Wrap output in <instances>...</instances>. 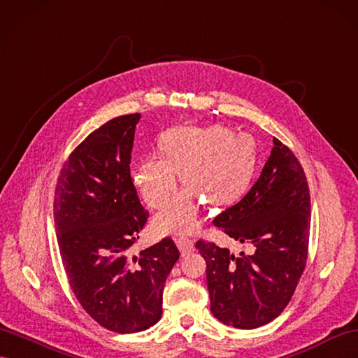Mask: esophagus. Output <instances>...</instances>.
I'll use <instances>...</instances> for the list:
<instances>
[{"label": "esophagus", "mask_w": 358, "mask_h": 358, "mask_svg": "<svg viewBox=\"0 0 358 358\" xmlns=\"http://www.w3.org/2000/svg\"><path fill=\"white\" fill-rule=\"evenodd\" d=\"M176 245H178L179 250H180L182 257L189 255L191 252L194 250V243L191 241V240H188V238H178V240H176Z\"/></svg>", "instance_id": "obj_1"}]
</instances>
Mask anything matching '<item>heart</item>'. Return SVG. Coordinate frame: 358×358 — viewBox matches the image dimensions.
Listing matches in <instances>:
<instances>
[{
    "instance_id": "1",
    "label": "heart",
    "mask_w": 358,
    "mask_h": 358,
    "mask_svg": "<svg viewBox=\"0 0 358 358\" xmlns=\"http://www.w3.org/2000/svg\"><path fill=\"white\" fill-rule=\"evenodd\" d=\"M162 158L149 156L134 169L139 193L152 208H162L178 188V173L189 189L182 191L156 215L159 232L185 235L200 223L197 196L211 205L232 202L246 189L257 162L249 135L223 127H176L159 139Z\"/></svg>"
}]
</instances>
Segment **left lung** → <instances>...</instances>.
Returning <instances> with one entry per match:
<instances>
[{"label": "left lung", "mask_w": 358, "mask_h": 358, "mask_svg": "<svg viewBox=\"0 0 358 358\" xmlns=\"http://www.w3.org/2000/svg\"><path fill=\"white\" fill-rule=\"evenodd\" d=\"M310 189L298 158L280 139L258 180L238 203L214 219L250 254L199 240L214 317L240 329L272 322L290 302L305 268L310 231Z\"/></svg>", "instance_id": "8db88e82"}]
</instances>
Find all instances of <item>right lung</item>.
I'll return each instance as SVG.
<instances>
[{
    "label": "right lung",
    "instance_id": "obj_1",
    "mask_svg": "<svg viewBox=\"0 0 358 358\" xmlns=\"http://www.w3.org/2000/svg\"><path fill=\"white\" fill-rule=\"evenodd\" d=\"M141 115L108 121L76 147L60 170L55 226L69 285L85 311L115 333H138L162 315L165 280L179 250L171 238L132 254L147 211L130 178Z\"/></svg>",
    "mask_w": 358,
    "mask_h": 358
}]
</instances>
